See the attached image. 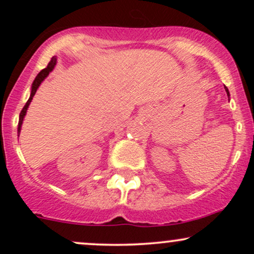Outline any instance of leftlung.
<instances>
[{"mask_svg":"<svg viewBox=\"0 0 254 254\" xmlns=\"http://www.w3.org/2000/svg\"><path fill=\"white\" fill-rule=\"evenodd\" d=\"M224 89H226V92H227V95H228V98H229V92H228V88H227V87H224Z\"/></svg>","mask_w":254,"mask_h":254,"instance_id":"left-lung-1","label":"left lung"}]
</instances>
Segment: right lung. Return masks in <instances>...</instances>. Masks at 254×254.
<instances>
[{"label": "right lung", "mask_w": 254, "mask_h": 254, "mask_svg": "<svg viewBox=\"0 0 254 254\" xmlns=\"http://www.w3.org/2000/svg\"><path fill=\"white\" fill-rule=\"evenodd\" d=\"M57 64V58L56 57H52L51 61L49 62L48 66H46L45 69H43L42 71L39 72V74L37 75L36 78H34L33 83H32V87H31V94H30V98H28L27 103H26V105L24 106V109H22L21 112H20V116H19V125H17V135H20V131H21V127H22V122H24V118L26 116V113H27V110H28V106H30L32 99H33L34 94H36L37 89L39 88V86L42 84V82L44 80H45L46 77L49 76V74L54 70L55 66H56Z\"/></svg>", "instance_id": "obj_1"}]
</instances>
